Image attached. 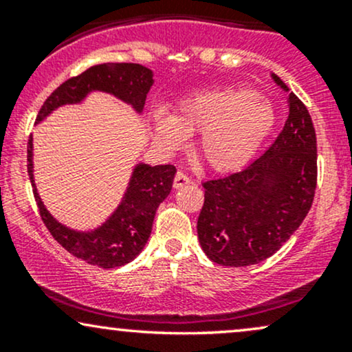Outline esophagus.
Masks as SVG:
<instances>
[{
    "mask_svg": "<svg viewBox=\"0 0 352 352\" xmlns=\"http://www.w3.org/2000/svg\"><path fill=\"white\" fill-rule=\"evenodd\" d=\"M188 184H190L188 177L185 175V173L177 172L175 179H173V188H182V187H184V185H188Z\"/></svg>",
    "mask_w": 352,
    "mask_h": 352,
    "instance_id": "34e87169",
    "label": "esophagus"
}]
</instances>
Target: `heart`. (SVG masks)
I'll use <instances>...</instances> for the list:
<instances>
[{
	"label": "heart",
	"mask_w": 352,
	"mask_h": 352,
	"mask_svg": "<svg viewBox=\"0 0 352 352\" xmlns=\"http://www.w3.org/2000/svg\"><path fill=\"white\" fill-rule=\"evenodd\" d=\"M153 131L162 144L179 148L200 134L197 155L215 172H235L256 155L276 124V109L248 87L207 89L184 99L173 116L152 114Z\"/></svg>",
	"instance_id": "1"
}]
</instances>
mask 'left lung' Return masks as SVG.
<instances>
[{
    "mask_svg": "<svg viewBox=\"0 0 352 352\" xmlns=\"http://www.w3.org/2000/svg\"><path fill=\"white\" fill-rule=\"evenodd\" d=\"M273 79L288 91L286 84ZM285 127L260 159L241 172L204 182L205 201L197 221L205 254L221 266L266 260L300 228L316 190V134L305 104L286 98Z\"/></svg>",
    "mask_w": 352,
    "mask_h": 352,
    "instance_id": "obj_1",
    "label": "left lung"
}]
</instances>
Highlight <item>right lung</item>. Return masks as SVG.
<instances>
[{
    "mask_svg": "<svg viewBox=\"0 0 352 352\" xmlns=\"http://www.w3.org/2000/svg\"><path fill=\"white\" fill-rule=\"evenodd\" d=\"M153 86V71L142 64L107 63L89 67L82 74L63 82L46 99L36 124L46 120L56 109L78 106L92 92H104L122 100L135 114H142L145 99ZM33 135L28 142V173L33 185L39 213L54 240L71 254L99 268L131 263L144 250L152 232L157 208L172 190L175 167L137 162L114 212L91 230H76L60 223L43 204L34 182Z\"/></svg>",
    "mask_w": 352,
    "mask_h": 352,
    "instance_id": "obj_1",
    "label": "right lung"
}]
</instances>
